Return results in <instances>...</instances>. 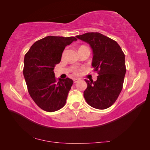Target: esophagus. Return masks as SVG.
<instances>
[{
	"label": "esophagus",
	"mask_w": 150,
	"mask_h": 150,
	"mask_svg": "<svg viewBox=\"0 0 150 150\" xmlns=\"http://www.w3.org/2000/svg\"><path fill=\"white\" fill-rule=\"evenodd\" d=\"M79 81V79H73V82H74L75 83H77Z\"/></svg>",
	"instance_id": "1"
}]
</instances>
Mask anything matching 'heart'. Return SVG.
<instances>
[{"mask_svg": "<svg viewBox=\"0 0 150 150\" xmlns=\"http://www.w3.org/2000/svg\"><path fill=\"white\" fill-rule=\"evenodd\" d=\"M82 69H74V73L77 75H80L81 73V70H82Z\"/></svg>", "mask_w": 150, "mask_h": 150, "instance_id": "b5f03b06", "label": "heart"}]
</instances>
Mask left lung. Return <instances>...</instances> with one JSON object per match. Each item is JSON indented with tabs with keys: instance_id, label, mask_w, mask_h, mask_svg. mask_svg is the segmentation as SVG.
I'll use <instances>...</instances> for the list:
<instances>
[{
	"instance_id": "obj_1",
	"label": "left lung",
	"mask_w": 150,
	"mask_h": 150,
	"mask_svg": "<svg viewBox=\"0 0 150 150\" xmlns=\"http://www.w3.org/2000/svg\"><path fill=\"white\" fill-rule=\"evenodd\" d=\"M76 37L89 44L93 54L92 66L98 74L95 81L85 79L87 84L83 93L85 99L95 108H108L122 89L126 71L125 55L117 42L98 32Z\"/></svg>"
}]
</instances>
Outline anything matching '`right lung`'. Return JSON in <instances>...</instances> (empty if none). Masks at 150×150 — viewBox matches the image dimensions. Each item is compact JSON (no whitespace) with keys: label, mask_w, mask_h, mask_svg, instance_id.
I'll return each instance as SVG.
<instances>
[{"label":"right lung","mask_w":150,"mask_h":150,"mask_svg":"<svg viewBox=\"0 0 150 150\" xmlns=\"http://www.w3.org/2000/svg\"><path fill=\"white\" fill-rule=\"evenodd\" d=\"M77 40L75 37L49 35L35 42L25 55L23 74L28 91L42 110L54 112L65 105L73 81L59 78L57 82L54 69L65 47Z\"/></svg>","instance_id":"1"}]
</instances>
